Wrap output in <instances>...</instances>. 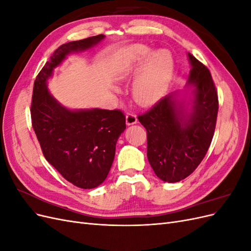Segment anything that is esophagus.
I'll list each match as a JSON object with an SVG mask.
<instances>
[{
  "label": "esophagus",
  "instance_id": "1",
  "mask_svg": "<svg viewBox=\"0 0 251 251\" xmlns=\"http://www.w3.org/2000/svg\"><path fill=\"white\" fill-rule=\"evenodd\" d=\"M126 125H127V126L135 125L136 123H137V117H136L135 114L132 113V112H128V113L126 114Z\"/></svg>",
  "mask_w": 251,
  "mask_h": 251
}]
</instances>
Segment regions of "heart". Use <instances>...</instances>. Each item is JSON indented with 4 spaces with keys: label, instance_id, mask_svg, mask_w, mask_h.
I'll return each instance as SVG.
<instances>
[{
    "label": "heart",
    "instance_id": "1",
    "mask_svg": "<svg viewBox=\"0 0 251 251\" xmlns=\"http://www.w3.org/2000/svg\"><path fill=\"white\" fill-rule=\"evenodd\" d=\"M151 53V49L143 45H135L127 51L121 72L128 77L138 70V66ZM173 73V59L168 50H158L151 53L133 87V96L139 104L149 105L157 101L168 88Z\"/></svg>",
    "mask_w": 251,
    "mask_h": 251
}]
</instances>
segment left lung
Here are the masks:
<instances>
[{"label":"left lung","mask_w":251,"mask_h":251,"mask_svg":"<svg viewBox=\"0 0 251 251\" xmlns=\"http://www.w3.org/2000/svg\"><path fill=\"white\" fill-rule=\"evenodd\" d=\"M192 70L193 112L169 94L159 100L138 120L148 136V160L156 176L165 182L188 177L206 155L215 134L219 110L218 92L207 67L188 53Z\"/></svg>","instance_id":"obj_1"}]
</instances>
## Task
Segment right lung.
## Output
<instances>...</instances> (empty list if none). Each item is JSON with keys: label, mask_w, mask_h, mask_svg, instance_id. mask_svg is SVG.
<instances>
[{"label": "right lung", "mask_w": 251, "mask_h": 251, "mask_svg": "<svg viewBox=\"0 0 251 251\" xmlns=\"http://www.w3.org/2000/svg\"><path fill=\"white\" fill-rule=\"evenodd\" d=\"M103 34L59 46L37 74L31 101L32 126L46 160L75 186L94 188L107 178L115 156L116 142L126 128L120 110L70 111L47 89L53 69L71 51L93 47Z\"/></svg>", "instance_id": "obj_1"}]
</instances>
